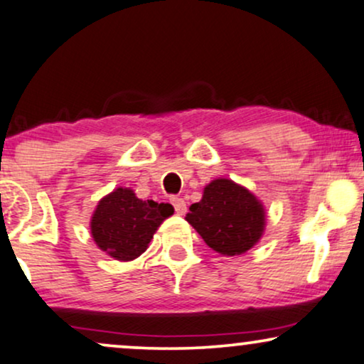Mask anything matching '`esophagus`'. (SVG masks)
Wrapping results in <instances>:
<instances>
[{
    "label": "esophagus",
    "mask_w": 364,
    "mask_h": 364,
    "mask_svg": "<svg viewBox=\"0 0 364 364\" xmlns=\"http://www.w3.org/2000/svg\"><path fill=\"white\" fill-rule=\"evenodd\" d=\"M170 200H172L175 213H177L178 216H182V214H186L187 204H186V200L182 199V197H172V199H170Z\"/></svg>",
    "instance_id": "esophagus-1"
}]
</instances>
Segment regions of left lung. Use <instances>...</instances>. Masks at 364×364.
<instances>
[{
  "instance_id": "obj_1",
  "label": "left lung",
  "mask_w": 364,
  "mask_h": 364,
  "mask_svg": "<svg viewBox=\"0 0 364 364\" xmlns=\"http://www.w3.org/2000/svg\"><path fill=\"white\" fill-rule=\"evenodd\" d=\"M186 221L209 248L224 257H236L262 240L267 213L253 192L219 177L204 187L203 199L191 205Z\"/></svg>"
}]
</instances>
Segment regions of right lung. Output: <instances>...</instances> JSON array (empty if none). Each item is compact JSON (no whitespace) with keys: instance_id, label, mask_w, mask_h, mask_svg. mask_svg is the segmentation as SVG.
<instances>
[{"instance_id":"add662e5","label":"right lung","mask_w":364,"mask_h":364,"mask_svg":"<svg viewBox=\"0 0 364 364\" xmlns=\"http://www.w3.org/2000/svg\"><path fill=\"white\" fill-rule=\"evenodd\" d=\"M172 214L170 204L141 200L129 187H118L97 203L89 228L97 248L119 262H132L145 253L160 224Z\"/></svg>"}]
</instances>
